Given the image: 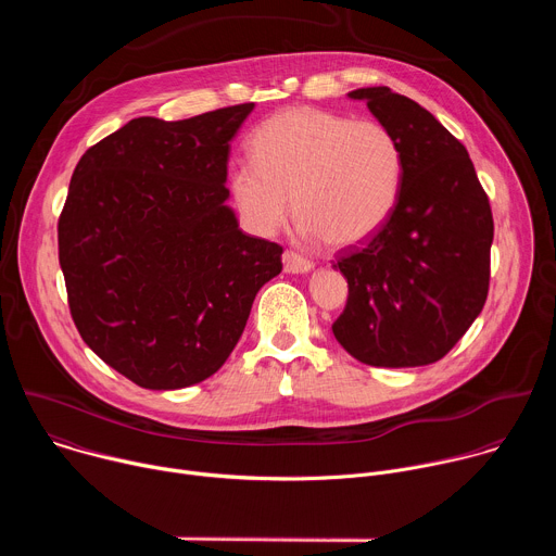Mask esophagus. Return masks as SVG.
I'll return each mask as SVG.
<instances>
[{
    "mask_svg": "<svg viewBox=\"0 0 556 556\" xmlns=\"http://www.w3.org/2000/svg\"><path fill=\"white\" fill-rule=\"evenodd\" d=\"M283 270L288 275H305L312 270V262L305 260L303 255H296L292 251H286L283 253Z\"/></svg>",
    "mask_w": 556,
    "mask_h": 556,
    "instance_id": "esophagus-1",
    "label": "esophagus"
}]
</instances>
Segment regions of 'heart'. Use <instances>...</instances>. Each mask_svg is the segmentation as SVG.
<instances>
[{
	"label": "heart",
	"instance_id": "obj_1",
	"mask_svg": "<svg viewBox=\"0 0 556 556\" xmlns=\"http://www.w3.org/2000/svg\"><path fill=\"white\" fill-rule=\"evenodd\" d=\"M253 161L230 172V195L255 235H273L292 211L305 237L358 247L391 217L403 193L405 155L378 121L290 108L251 136Z\"/></svg>",
	"mask_w": 556,
	"mask_h": 556
}]
</instances>
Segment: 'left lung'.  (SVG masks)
<instances>
[{
    "instance_id": "left-lung-1",
    "label": "left lung",
    "mask_w": 556,
    "mask_h": 556,
    "mask_svg": "<svg viewBox=\"0 0 556 556\" xmlns=\"http://www.w3.org/2000/svg\"><path fill=\"white\" fill-rule=\"evenodd\" d=\"M348 97L399 138L405 180L387 224L334 264L350 294L332 332L365 365H431L486 303L491 204L466 147L431 112L384 86Z\"/></svg>"
}]
</instances>
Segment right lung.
Returning <instances> with one entry per match:
<instances>
[{"label":"right lung","instance_id":"add662e5","mask_svg":"<svg viewBox=\"0 0 556 556\" xmlns=\"http://www.w3.org/2000/svg\"><path fill=\"white\" fill-rule=\"evenodd\" d=\"M255 103L167 123L140 116L78 161L59 264L88 348L144 389L213 376L240 341L283 249L226 204L230 140Z\"/></svg>","mask_w":556,"mask_h":556}]
</instances>
